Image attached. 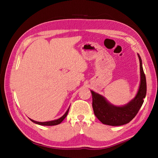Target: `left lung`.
I'll return each mask as SVG.
<instances>
[{"label": "left lung", "mask_w": 158, "mask_h": 158, "mask_svg": "<svg viewBox=\"0 0 158 158\" xmlns=\"http://www.w3.org/2000/svg\"><path fill=\"white\" fill-rule=\"evenodd\" d=\"M140 60V84L138 92L133 99L123 106H115L98 93L91 90L92 94V107L95 115L103 124L111 126H121L128 123L135 118L144 103L146 95V80Z\"/></svg>", "instance_id": "8db88e82"}]
</instances>
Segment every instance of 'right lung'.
<instances>
[{"label": "right lung", "mask_w": 158, "mask_h": 158, "mask_svg": "<svg viewBox=\"0 0 158 158\" xmlns=\"http://www.w3.org/2000/svg\"><path fill=\"white\" fill-rule=\"evenodd\" d=\"M69 109H70V107H69V109H67V111H66V113L63 114V116H62L60 118H58V119H56V120H54V121H47V122H37V121H33L32 120V119L30 118V120L33 122L35 124H37V125H44V126H53V125H59V124H60L62 121H63L64 119L65 118V117H66V115L68 114V113H69Z\"/></svg>", "instance_id": "obj_1"}]
</instances>
